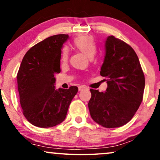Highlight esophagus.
<instances>
[{"label":"esophagus","mask_w":160,"mask_h":160,"mask_svg":"<svg viewBox=\"0 0 160 160\" xmlns=\"http://www.w3.org/2000/svg\"><path fill=\"white\" fill-rule=\"evenodd\" d=\"M87 89V87L86 86H84V85H81V86L78 87V91L81 92V91H83L84 89Z\"/></svg>","instance_id":"obj_1"}]
</instances>
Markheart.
Listing matches in <instances>:
<instances>
[{
  "mask_svg": "<svg viewBox=\"0 0 160 160\" xmlns=\"http://www.w3.org/2000/svg\"><path fill=\"white\" fill-rule=\"evenodd\" d=\"M72 45L78 51L82 52L89 58H92L97 50V43L92 36H78L73 38ZM68 58V52L66 48L62 49L61 59L62 61H66Z\"/></svg>",
  "mask_w": 160,
  "mask_h": 160,
  "instance_id": "obj_1",
  "label": "heart"
}]
</instances>
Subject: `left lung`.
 Instances as JSON below:
<instances>
[{
	"label": "left lung",
	"instance_id": "obj_1",
	"mask_svg": "<svg viewBox=\"0 0 160 160\" xmlns=\"http://www.w3.org/2000/svg\"><path fill=\"white\" fill-rule=\"evenodd\" d=\"M106 55L100 75L106 77V92L91 89L88 102L91 117L106 128H115L132 119L143 100L145 77L134 49L110 36L105 43Z\"/></svg>",
	"mask_w": 160,
	"mask_h": 160
}]
</instances>
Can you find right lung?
<instances>
[{"label":"right lung","instance_id":"1","mask_svg":"<svg viewBox=\"0 0 160 160\" xmlns=\"http://www.w3.org/2000/svg\"><path fill=\"white\" fill-rule=\"evenodd\" d=\"M68 35L50 36L27 52L17 73L23 114L32 125L47 128L64 121L78 87L55 89L54 73L60 72L61 49Z\"/></svg>","mask_w":160,"mask_h":160}]
</instances>
